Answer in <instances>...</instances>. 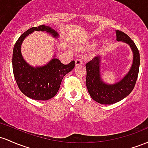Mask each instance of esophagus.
<instances>
[{
    "label": "esophagus",
    "instance_id": "obj_1",
    "mask_svg": "<svg viewBox=\"0 0 148 148\" xmlns=\"http://www.w3.org/2000/svg\"><path fill=\"white\" fill-rule=\"evenodd\" d=\"M82 64H83V62L80 59H76V60H75V66H79V65H82Z\"/></svg>",
    "mask_w": 148,
    "mask_h": 148
}]
</instances>
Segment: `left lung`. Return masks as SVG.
I'll list each match as a JSON object with an SVG mask.
<instances>
[{"mask_svg":"<svg viewBox=\"0 0 148 148\" xmlns=\"http://www.w3.org/2000/svg\"><path fill=\"white\" fill-rule=\"evenodd\" d=\"M117 40L127 44L133 52V62L124 77L114 84L103 82L101 75V56H96L87 63L86 86L92 99L101 104L110 105L120 101L132 92L137 80L140 66V54L134 41L122 31H116Z\"/></svg>","mask_w":148,"mask_h":148,"instance_id":"8db88e82","label":"left lung"}]
</instances>
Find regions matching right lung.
Here are the masks:
<instances>
[{"label": "right lung", "instance_id": "right-lung-1", "mask_svg": "<svg viewBox=\"0 0 148 148\" xmlns=\"http://www.w3.org/2000/svg\"><path fill=\"white\" fill-rule=\"evenodd\" d=\"M35 31H45L53 38L59 37L57 31L45 25L27 30L19 38L14 46L13 73L18 87L25 96L34 100L46 101L56 95L64 76L75 67V61L64 65L55 58V54L53 59L44 66L34 67L28 64L21 54V46L25 38Z\"/></svg>", "mask_w": 148, "mask_h": 148}]
</instances>
